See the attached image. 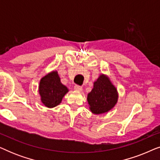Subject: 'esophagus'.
Returning <instances> with one entry per match:
<instances>
[{"label":"esophagus","instance_id":"obj_1","mask_svg":"<svg viewBox=\"0 0 160 160\" xmlns=\"http://www.w3.org/2000/svg\"><path fill=\"white\" fill-rule=\"evenodd\" d=\"M74 89L76 91L81 92V91H82V87L79 86V85H75V86H74Z\"/></svg>","mask_w":160,"mask_h":160}]
</instances>
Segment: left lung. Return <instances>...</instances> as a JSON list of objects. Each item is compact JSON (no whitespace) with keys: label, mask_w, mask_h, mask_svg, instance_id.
<instances>
[{"label":"left lung","mask_w":160,"mask_h":160,"mask_svg":"<svg viewBox=\"0 0 160 160\" xmlns=\"http://www.w3.org/2000/svg\"><path fill=\"white\" fill-rule=\"evenodd\" d=\"M118 100L117 89L108 76L101 74L94 82L93 89L87 95L89 109L95 114H101L113 108Z\"/></svg>","instance_id":"8db88e82"}]
</instances>
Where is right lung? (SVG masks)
<instances>
[{
	"mask_svg": "<svg viewBox=\"0 0 160 160\" xmlns=\"http://www.w3.org/2000/svg\"><path fill=\"white\" fill-rule=\"evenodd\" d=\"M38 87L41 102L48 108L58 106L68 92V89L61 83L58 71H54L41 78Z\"/></svg>",
	"mask_w": 160,
	"mask_h": 160,
	"instance_id": "1",
	"label": "right lung"
}]
</instances>
